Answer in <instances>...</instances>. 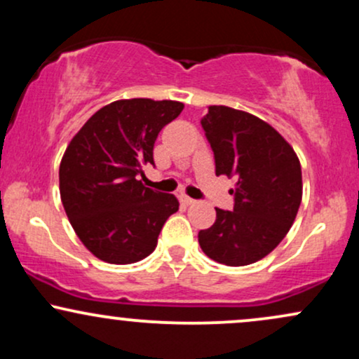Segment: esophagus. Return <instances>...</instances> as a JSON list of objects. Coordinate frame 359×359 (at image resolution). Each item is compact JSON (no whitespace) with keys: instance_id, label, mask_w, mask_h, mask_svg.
Here are the masks:
<instances>
[{"instance_id":"34e87169","label":"esophagus","mask_w":359,"mask_h":359,"mask_svg":"<svg viewBox=\"0 0 359 359\" xmlns=\"http://www.w3.org/2000/svg\"><path fill=\"white\" fill-rule=\"evenodd\" d=\"M180 201H182V203H184L185 205H192V204H196V201H194L192 197H189V196H182V197H180Z\"/></svg>"}]
</instances>
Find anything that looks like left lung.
Here are the masks:
<instances>
[{"instance_id":"left-lung-1","label":"left lung","mask_w":359,"mask_h":359,"mask_svg":"<svg viewBox=\"0 0 359 359\" xmlns=\"http://www.w3.org/2000/svg\"><path fill=\"white\" fill-rule=\"evenodd\" d=\"M216 160V175L236 180L233 211L216 208L199 245L209 258L245 266L265 258L287 236L302 201L299 156L269 123L228 106H209L201 119Z\"/></svg>"}]
</instances>
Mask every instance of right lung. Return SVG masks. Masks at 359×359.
Segmentation results:
<instances>
[{
    "label": "right lung",
    "mask_w": 359,
    "mask_h": 359,
    "mask_svg": "<svg viewBox=\"0 0 359 359\" xmlns=\"http://www.w3.org/2000/svg\"><path fill=\"white\" fill-rule=\"evenodd\" d=\"M179 101L147 97L106 104L74 135L59 168L60 199L82 245L96 258L128 265L155 250L162 226L179 211L174 194L145 187L160 130L182 113Z\"/></svg>",
    "instance_id": "obj_1"
}]
</instances>
